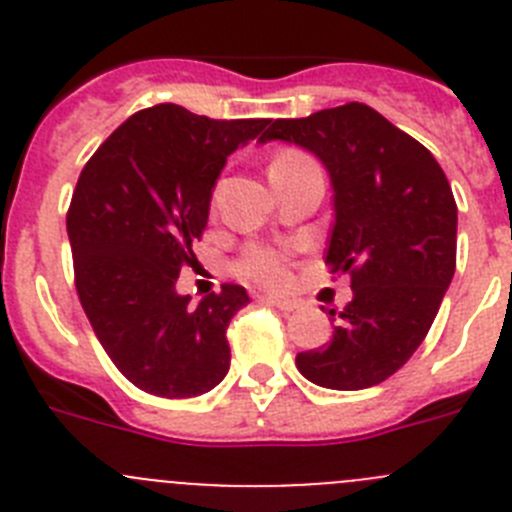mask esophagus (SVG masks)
<instances>
[{
    "mask_svg": "<svg viewBox=\"0 0 512 512\" xmlns=\"http://www.w3.org/2000/svg\"><path fill=\"white\" fill-rule=\"evenodd\" d=\"M264 302H269V305L279 307V310H284V312H292V310H297V307H300V302L287 300V297H264Z\"/></svg>",
    "mask_w": 512,
    "mask_h": 512,
    "instance_id": "esophagus-1",
    "label": "esophagus"
}]
</instances>
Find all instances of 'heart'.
Listing matches in <instances>:
<instances>
[{
    "instance_id": "1",
    "label": "heart",
    "mask_w": 512,
    "mask_h": 512,
    "mask_svg": "<svg viewBox=\"0 0 512 512\" xmlns=\"http://www.w3.org/2000/svg\"><path fill=\"white\" fill-rule=\"evenodd\" d=\"M307 156L297 151H282L274 164L271 166H282V164H297V161H305ZM233 271L241 279L253 284H261V287L277 289L284 287L289 282V269L284 253H279L277 248L269 246H248L246 251L238 256V261L233 264Z\"/></svg>"
}]
</instances>
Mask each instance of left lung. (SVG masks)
Instances as JSON below:
<instances>
[{
    "instance_id": "left-lung-1",
    "label": "left lung",
    "mask_w": 512,
    "mask_h": 512,
    "mask_svg": "<svg viewBox=\"0 0 512 512\" xmlns=\"http://www.w3.org/2000/svg\"><path fill=\"white\" fill-rule=\"evenodd\" d=\"M307 148L333 184L325 266L351 277L354 300L325 346L297 354V369L328 390H366L400 369L431 330L456 269L451 184L413 135L369 104L348 102L261 135Z\"/></svg>"
}]
</instances>
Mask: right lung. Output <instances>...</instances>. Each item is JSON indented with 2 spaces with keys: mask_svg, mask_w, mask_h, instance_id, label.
<instances>
[{
  "mask_svg": "<svg viewBox=\"0 0 512 512\" xmlns=\"http://www.w3.org/2000/svg\"><path fill=\"white\" fill-rule=\"evenodd\" d=\"M269 120H212L179 104L135 112L94 151L66 230L76 292L94 336L138 390L197 397L230 366V320L246 289L223 284L192 305L176 279L194 264L225 161Z\"/></svg>",
  "mask_w": 512,
  "mask_h": 512,
  "instance_id": "1",
  "label": "right lung"
}]
</instances>
